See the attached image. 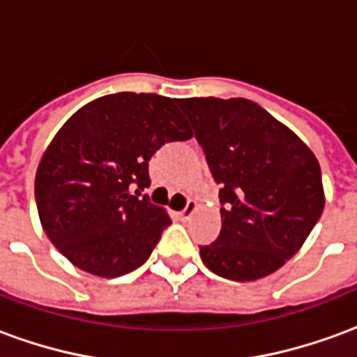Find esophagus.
Listing matches in <instances>:
<instances>
[{
    "mask_svg": "<svg viewBox=\"0 0 357 357\" xmlns=\"http://www.w3.org/2000/svg\"><path fill=\"white\" fill-rule=\"evenodd\" d=\"M195 210H197V202L195 201H189L185 204V208L181 210V212H179V218H181V220H189V218L193 216V212Z\"/></svg>",
    "mask_w": 357,
    "mask_h": 357,
    "instance_id": "34e87169",
    "label": "esophagus"
}]
</instances>
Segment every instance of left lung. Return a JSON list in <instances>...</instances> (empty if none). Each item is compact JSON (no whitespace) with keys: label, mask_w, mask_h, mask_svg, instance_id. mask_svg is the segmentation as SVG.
I'll use <instances>...</instances> for the list:
<instances>
[{"label":"left lung","mask_w":357,"mask_h":357,"mask_svg":"<svg viewBox=\"0 0 357 357\" xmlns=\"http://www.w3.org/2000/svg\"><path fill=\"white\" fill-rule=\"evenodd\" d=\"M220 183L222 231L201 248L210 271L231 281L273 273L298 252L325 206L314 153L255 101L178 99Z\"/></svg>","instance_id":"obj_1"}]
</instances>
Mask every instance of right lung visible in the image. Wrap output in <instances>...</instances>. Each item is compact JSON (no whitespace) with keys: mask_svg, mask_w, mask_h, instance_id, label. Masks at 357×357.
Wrapping results in <instances>:
<instances>
[{"mask_svg":"<svg viewBox=\"0 0 357 357\" xmlns=\"http://www.w3.org/2000/svg\"><path fill=\"white\" fill-rule=\"evenodd\" d=\"M193 137L178 99L112 93L82 107L53 137L36 174V204L59 252L76 268L120 277L147 262L172 224L141 191L164 143Z\"/></svg>","mask_w":357,"mask_h":357,"instance_id":"add662e5","label":"right lung"}]
</instances>
